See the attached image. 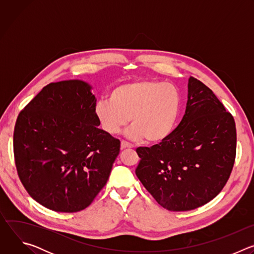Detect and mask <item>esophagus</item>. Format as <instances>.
Wrapping results in <instances>:
<instances>
[{
	"instance_id": "esophagus-1",
	"label": "esophagus",
	"mask_w": 254,
	"mask_h": 254,
	"mask_svg": "<svg viewBox=\"0 0 254 254\" xmlns=\"http://www.w3.org/2000/svg\"><path fill=\"white\" fill-rule=\"evenodd\" d=\"M131 148H132V146H131V144H130L129 142H127V141H126V140H123V141H122V143H121V149H122V150L131 149Z\"/></svg>"
}]
</instances>
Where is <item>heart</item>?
I'll return each instance as SVG.
<instances>
[{
	"label": "heart",
	"mask_w": 254,
	"mask_h": 254,
	"mask_svg": "<svg viewBox=\"0 0 254 254\" xmlns=\"http://www.w3.org/2000/svg\"><path fill=\"white\" fill-rule=\"evenodd\" d=\"M181 94L177 86L160 80L139 79L113 89L110 99L96 102V119L108 134L119 133L131 118L127 135L132 139L146 138L157 143L174 131L181 111Z\"/></svg>",
	"instance_id": "b5f03b06"
}]
</instances>
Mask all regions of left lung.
Segmentation results:
<instances>
[{
  "label": "left lung",
  "mask_w": 254,
  "mask_h": 254,
  "mask_svg": "<svg viewBox=\"0 0 254 254\" xmlns=\"http://www.w3.org/2000/svg\"><path fill=\"white\" fill-rule=\"evenodd\" d=\"M135 151V175L156 201L170 211L193 210L227 183L236 156L235 122L209 87L190 77L183 120L164 141Z\"/></svg>",
  "instance_id": "obj_1"
}]
</instances>
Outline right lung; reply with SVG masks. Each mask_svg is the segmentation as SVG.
Here are the masks:
<instances>
[{"label":"right lung","instance_id":"1","mask_svg":"<svg viewBox=\"0 0 254 254\" xmlns=\"http://www.w3.org/2000/svg\"><path fill=\"white\" fill-rule=\"evenodd\" d=\"M91 86L82 80L46 85L19 114L14 157L21 182L44 207L73 213L106 184L121 141L98 128Z\"/></svg>","mask_w":254,"mask_h":254}]
</instances>
